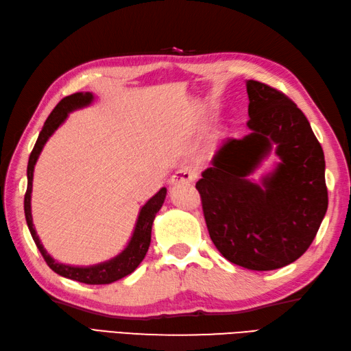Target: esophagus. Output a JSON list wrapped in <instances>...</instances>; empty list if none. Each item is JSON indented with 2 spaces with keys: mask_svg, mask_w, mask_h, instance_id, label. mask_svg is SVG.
Here are the masks:
<instances>
[{
  "mask_svg": "<svg viewBox=\"0 0 351 351\" xmlns=\"http://www.w3.org/2000/svg\"><path fill=\"white\" fill-rule=\"evenodd\" d=\"M197 178V173L194 169L191 168H180L178 171L173 174V177L169 178V183L171 184H180V183H186L189 184L192 183Z\"/></svg>",
  "mask_w": 351,
  "mask_h": 351,
  "instance_id": "1",
  "label": "esophagus"
}]
</instances>
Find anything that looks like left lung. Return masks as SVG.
Instances as JSON below:
<instances>
[{
  "instance_id": "obj_1",
  "label": "left lung",
  "mask_w": 351,
  "mask_h": 351,
  "mask_svg": "<svg viewBox=\"0 0 351 351\" xmlns=\"http://www.w3.org/2000/svg\"><path fill=\"white\" fill-rule=\"evenodd\" d=\"M252 132L224 141L197 182L210 239L228 262L253 271L302 256L327 212L326 160L304 113L274 88L247 80ZM275 149L279 162L249 178Z\"/></svg>"
}]
</instances>
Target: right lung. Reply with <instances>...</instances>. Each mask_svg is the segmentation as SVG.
<instances>
[{"instance_id": "add662e5", "label": "right lung", "mask_w": 351, "mask_h": 351, "mask_svg": "<svg viewBox=\"0 0 351 351\" xmlns=\"http://www.w3.org/2000/svg\"><path fill=\"white\" fill-rule=\"evenodd\" d=\"M95 95L92 92H75V94L65 97L62 101L54 107V110L49 113L47 118L44 127L39 133V138L36 141L33 152L28 159L27 167V192L24 198V212H25V221L30 230L34 244L38 245L40 254L44 256L48 267L51 268L54 273H57L62 277L71 278V280L88 283V285H107L119 280L128 274H132L133 271L139 267V263L144 261V257L148 252L149 242H152V227L154 223L156 213L160 210V207L167 198V188H162L154 197H152L148 202L141 207L138 219H136L134 230L132 233V238L128 241L125 248L112 257L109 261L95 263V265L88 267H78V265H68V263H62L56 261L51 254H48L47 250L42 245L38 233L33 224L32 217V191H33V173L36 162H38L39 156L44 149L48 139L51 138L54 132L59 128L65 121L68 119L69 113L83 109L94 103Z\"/></svg>"}]
</instances>
